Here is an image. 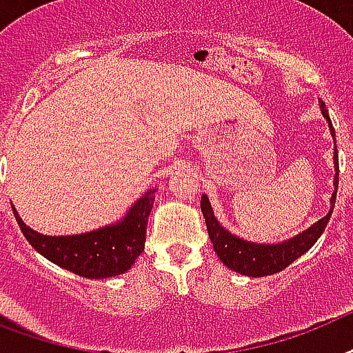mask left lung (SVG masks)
I'll use <instances>...</instances> for the list:
<instances>
[{"instance_id": "1", "label": "left lung", "mask_w": 353, "mask_h": 353, "mask_svg": "<svg viewBox=\"0 0 353 353\" xmlns=\"http://www.w3.org/2000/svg\"><path fill=\"white\" fill-rule=\"evenodd\" d=\"M321 112L324 119L327 121L330 127V134H332L333 143H335V130H333L332 119L327 116V110L324 103L321 101ZM333 168H335V180H333V193L330 199V212H327L322 219L305 228L304 232H300L291 239L280 243H256L247 241L243 237L234 236L232 232H228L225 226L221 225L217 217L214 214V208L210 204V199L206 195L201 196V210L206 221L208 236L214 243L215 254L219 256V259L234 272H239L243 276H250V278H261V276H270L280 272L285 267L296 261L300 256H304L310 250L319 237L322 236V232L326 228L327 221L333 214V206H335V199H337V185H339V158H337V143L333 147Z\"/></svg>"}]
</instances>
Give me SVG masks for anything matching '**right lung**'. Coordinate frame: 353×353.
Masks as SVG:
<instances>
[{
    "mask_svg": "<svg viewBox=\"0 0 353 353\" xmlns=\"http://www.w3.org/2000/svg\"><path fill=\"white\" fill-rule=\"evenodd\" d=\"M154 193L157 188L147 190L116 223L73 236H43L23 223L12 202L10 206L23 236L38 254L73 274L101 280L127 272L141 254Z\"/></svg>",
    "mask_w": 353,
    "mask_h": 353,
    "instance_id": "add662e5",
    "label": "right lung"
}]
</instances>
